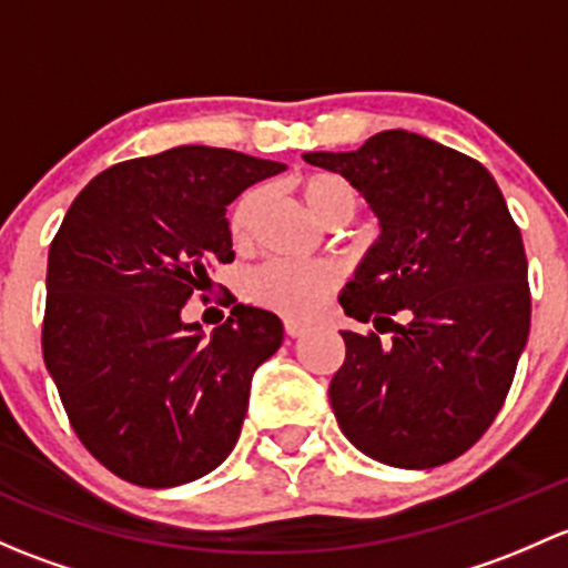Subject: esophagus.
<instances>
[{"instance_id": "1", "label": "esophagus", "mask_w": 568, "mask_h": 568, "mask_svg": "<svg viewBox=\"0 0 568 568\" xmlns=\"http://www.w3.org/2000/svg\"><path fill=\"white\" fill-rule=\"evenodd\" d=\"M304 332H310L307 324H302V321H294V318H285V334H288V337H302Z\"/></svg>"}]
</instances>
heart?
I'll use <instances>...</instances> for the list:
<instances>
[{
    "label": "heart",
    "mask_w": 568,
    "mask_h": 568,
    "mask_svg": "<svg viewBox=\"0 0 568 568\" xmlns=\"http://www.w3.org/2000/svg\"><path fill=\"white\" fill-rule=\"evenodd\" d=\"M300 193L307 206L321 220L351 217L359 206V193L354 184L339 174L315 171L300 179ZM261 190H247L236 201L231 212L229 229L234 242L244 244L253 234L255 217H258ZM337 268L332 264H296V261H266L244 277V296L261 307L277 310L291 318H310L324 307L334 288H337Z\"/></svg>",
    "instance_id": "1"
}]
</instances>
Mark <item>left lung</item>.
Returning a JSON list of instances; mask_svg holds the SVG:
<instances>
[{
  "instance_id": "8db88e82",
  "label": "left lung",
  "mask_w": 568,
  "mask_h": 568,
  "mask_svg": "<svg viewBox=\"0 0 568 568\" xmlns=\"http://www.w3.org/2000/svg\"><path fill=\"white\" fill-rule=\"evenodd\" d=\"M304 160L348 179L381 225L339 304L392 337L339 332L337 425L384 465L449 463L493 425L528 343L520 229L485 165L408 130ZM397 312L405 325L390 321Z\"/></svg>"
}]
</instances>
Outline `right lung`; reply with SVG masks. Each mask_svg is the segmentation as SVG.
I'll list each match as a JSON object with an SVG mask.
<instances>
[{
	"mask_svg": "<svg viewBox=\"0 0 568 568\" xmlns=\"http://www.w3.org/2000/svg\"><path fill=\"white\" fill-rule=\"evenodd\" d=\"M285 171L234 149L176 146L81 190L48 250L43 359L81 444L111 474L176 487L217 468L283 321L250 304L204 337L182 307L234 261L225 206Z\"/></svg>",
	"mask_w": 568,
	"mask_h": 568,
	"instance_id": "1",
	"label": "right lung"
}]
</instances>
